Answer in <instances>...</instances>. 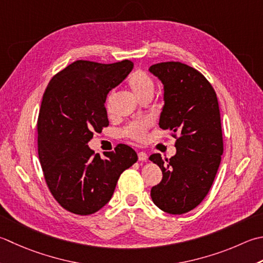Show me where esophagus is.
<instances>
[{
	"label": "esophagus",
	"mask_w": 263,
	"mask_h": 263,
	"mask_svg": "<svg viewBox=\"0 0 263 263\" xmlns=\"http://www.w3.org/2000/svg\"><path fill=\"white\" fill-rule=\"evenodd\" d=\"M138 158H139V161H140V162H145V161H147L148 156H147L146 153L140 152V153H138Z\"/></svg>",
	"instance_id": "1"
}]
</instances>
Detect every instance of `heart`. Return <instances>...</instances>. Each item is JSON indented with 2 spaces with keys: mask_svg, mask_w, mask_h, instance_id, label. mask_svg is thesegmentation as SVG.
<instances>
[{
  "mask_svg": "<svg viewBox=\"0 0 263 263\" xmlns=\"http://www.w3.org/2000/svg\"><path fill=\"white\" fill-rule=\"evenodd\" d=\"M128 86H130L133 95H135L137 98L141 97L145 93H149V92H153L154 90L153 80L149 77L148 74H146L145 71L142 70H138L131 75L130 79H128ZM110 102H111V93L107 97V100L105 104L107 111H110ZM148 126L149 124L146 122L135 123V124H132L131 126H128L126 128L125 135L128 138L135 139L137 141H143L146 139Z\"/></svg>",
  "mask_w": 263,
  "mask_h": 263,
  "instance_id": "obj_1",
  "label": "heart"
}]
</instances>
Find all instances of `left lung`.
<instances>
[{
	"label": "left lung",
	"instance_id": "obj_1",
	"mask_svg": "<svg viewBox=\"0 0 263 263\" xmlns=\"http://www.w3.org/2000/svg\"><path fill=\"white\" fill-rule=\"evenodd\" d=\"M149 71L163 84L159 127L180 136L170 159L154 154L163 179L152 188L154 204L170 214L192 211L206 196L223 153L219 102L209 81L179 61L156 64Z\"/></svg>",
	"mask_w": 263,
	"mask_h": 263
}]
</instances>
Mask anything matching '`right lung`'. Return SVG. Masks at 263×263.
Instances as JSON below:
<instances>
[{
    "label": "right lung",
    "instance_id": "1",
    "mask_svg": "<svg viewBox=\"0 0 263 263\" xmlns=\"http://www.w3.org/2000/svg\"><path fill=\"white\" fill-rule=\"evenodd\" d=\"M133 63L77 60L59 71L43 93L37 120L39 158L46 184L65 210L89 215L109 202L123 171L138 161L126 145L102 159L89 148L93 132L108 126V92L131 73Z\"/></svg>",
    "mask_w": 263,
    "mask_h": 263
}]
</instances>
